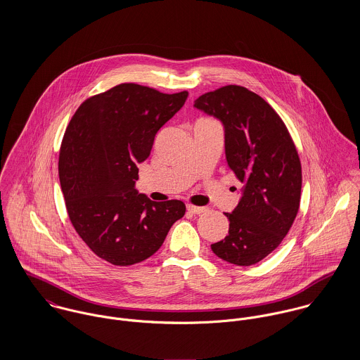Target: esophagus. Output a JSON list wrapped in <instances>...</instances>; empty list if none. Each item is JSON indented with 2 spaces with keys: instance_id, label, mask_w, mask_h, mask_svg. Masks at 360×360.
Listing matches in <instances>:
<instances>
[{
  "instance_id": "esophagus-1",
  "label": "esophagus",
  "mask_w": 360,
  "mask_h": 360,
  "mask_svg": "<svg viewBox=\"0 0 360 360\" xmlns=\"http://www.w3.org/2000/svg\"><path fill=\"white\" fill-rule=\"evenodd\" d=\"M187 210L193 214H200V213L205 212L206 207H204V206L187 205Z\"/></svg>"
}]
</instances>
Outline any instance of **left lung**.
<instances>
[{"label":"left lung","mask_w":360,"mask_h":360,"mask_svg":"<svg viewBox=\"0 0 360 360\" xmlns=\"http://www.w3.org/2000/svg\"><path fill=\"white\" fill-rule=\"evenodd\" d=\"M194 108L221 122L227 165L244 184L238 205L224 213L229 236L210 248L229 263L255 264L280 245L297 217L302 187L297 148L274 109L245 87L206 93Z\"/></svg>","instance_id":"obj_1"}]
</instances>
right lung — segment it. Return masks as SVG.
<instances>
[{"label": "right lung", "mask_w": 360, "mask_h": 360, "mask_svg": "<svg viewBox=\"0 0 360 360\" xmlns=\"http://www.w3.org/2000/svg\"><path fill=\"white\" fill-rule=\"evenodd\" d=\"M187 97L123 83L86 100L65 131L58 170L69 219L89 248L112 264L153 257L186 213L181 201L154 202L139 194L136 180L155 134Z\"/></svg>", "instance_id": "1"}]
</instances>
